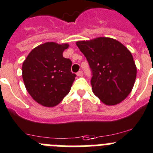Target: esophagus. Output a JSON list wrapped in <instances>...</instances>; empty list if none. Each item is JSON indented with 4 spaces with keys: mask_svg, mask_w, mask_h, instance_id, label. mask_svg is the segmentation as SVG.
<instances>
[{
    "mask_svg": "<svg viewBox=\"0 0 153 153\" xmlns=\"http://www.w3.org/2000/svg\"><path fill=\"white\" fill-rule=\"evenodd\" d=\"M77 75H78L79 77L83 76V71H79V72H77Z\"/></svg>",
    "mask_w": 153,
    "mask_h": 153,
    "instance_id": "34e87169",
    "label": "esophagus"
}]
</instances>
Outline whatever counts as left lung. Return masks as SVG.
Wrapping results in <instances>:
<instances>
[{
  "label": "left lung",
  "mask_w": 153,
  "mask_h": 153,
  "mask_svg": "<svg viewBox=\"0 0 153 153\" xmlns=\"http://www.w3.org/2000/svg\"><path fill=\"white\" fill-rule=\"evenodd\" d=\"M76 44L90 67L93 93L108 106L124 100L134 86L137 74L131 53L117 40L106 37Z\"/></svg>",
  "instance_id": "8db88e82"
}]
</instances>
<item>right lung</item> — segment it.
<instances>
[{"mask_svg": "<svg viewBox=\"0 0 153 153\" xmlns=\"http://www.w3.org/2000/svg\"><path fill=\"white\" fill-rule=\"evenodd\" d=\"M68 47V43H45L33 49L23 62L25 86L39 104L57 106L70 92L76 74L71 71V61L63 57Z\"/></svg>", "mask_w": 153, "mask_h": 153, "instance_id": "add662e5", "label": "right lung"}]
</instances>
